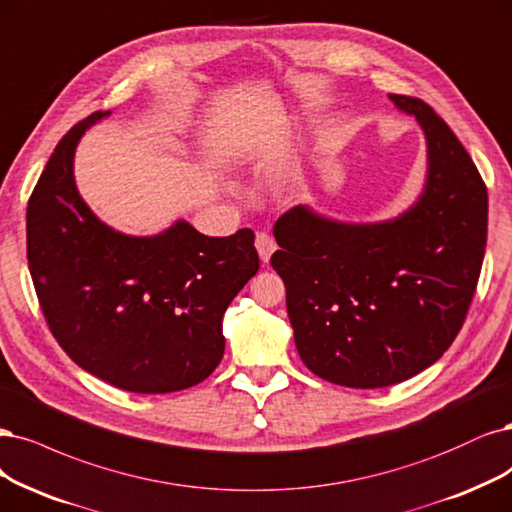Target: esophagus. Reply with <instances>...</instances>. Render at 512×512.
<instances>
[{
	"label": "esophagus",
	"instance_id": "1",
	"mask_svg": "<svg viewBox=\"0 0 512 512\" xmlns=\"http://www.w3.org/2000/svg\"><path fill=\"white\" fill-rule=\"evenodd\" d=\"M254 245H256L258 256H260L262 262H269L271 254L277 250V243H275V239L269 233H256Z\"/></svg>",
	"mask_w": 512,
	"mask_h": 512
}]
</instances>
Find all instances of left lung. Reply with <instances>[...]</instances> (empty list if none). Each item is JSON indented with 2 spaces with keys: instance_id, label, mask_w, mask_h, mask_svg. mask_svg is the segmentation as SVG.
<instances>
[{
  "instance_id": "left-lung-1",
  "label": "left lung",
  "mask_w": 512,
  "mask_h": 512,
  "mask_svg": "<svg viewBox=\"0 0 512 512\" xmlns=\"http://www.w3.org/2000/svg\"><path fill=\"white\" fill-rule=\"evenodd\" d=\"M426 137L424 190L400 216L341 222L298 205L281 216L271 256L286 284L305 366L345 387H387L445 354L477 290L487 188L460 139L428 103L390 95Z\"/></svg>"
}]
</instances>
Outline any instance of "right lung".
I'll list each match as a JSON object with an SVG mask.
<instances>
[{
	"label": "right lung",
	"instance_id": "right-lung-1",
	"mask_svg": "<svg viewBox=\"0 0 512 512\" xmlns=\"http://www.w3.org/2000/svg\"><path fill=\"white\" fill-rule=\"evenodd\" d=\"M95 112L57 144L27 205V260L50 332L86 373L135 394L180 392L224 356L222 317L258 271L254 233L207 237L186 220L133 237L80 197L74 156Z\"/></svg>",
	"mask_w": 512,
	"mask_h": 512
}]
</instances>
